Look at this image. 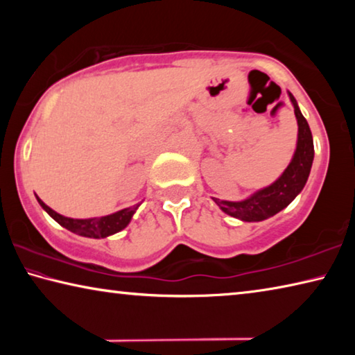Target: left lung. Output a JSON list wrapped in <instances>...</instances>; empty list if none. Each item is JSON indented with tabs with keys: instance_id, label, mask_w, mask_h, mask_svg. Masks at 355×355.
Instances as JSON below:
<instances>
[{
	"instance_id": "8db88e82",
	"label": "left lung",
	"mask_w": 355,
	"mask_h": 355,
	"mask_svg": "<svg viewBox=\"0 0 355 355\" xmlns=\"http://www.w3.org/2000/svg\"><path fill=\"white\" fill-rule=\"evenodd\" d=\"M290 98L294 106V114H296L299 135H297V147L290 166L286 167L285 172L277 182L272 183L268 188L255 192L249 199L243 202H227L219 200L213 197V200L218 203L222 211L230 214L232 218L241 219L245 222H258L264 220L271 216L277 214L285 207L290 205L300 191L304 189L307 178L310 175L311 163H313L315 147L313 137L307 123V120L300 112L299 106L290 94Z\"/></svg>"
}]
</instances>
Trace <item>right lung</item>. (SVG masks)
Returning <instances> with one entry per match:
<instances>
[{"label":"right lung","mask_w":355,"mask_h":355,"mask_svg":"<svg viewBox=\"0 0 355 355\" xmlns=\"http://www.w3.org/2000/svg\"><path fill=\"white\" fill-rule=\"evenodd\" d=\"M37 200L40 203V207L44 208L45 211L58 222V224H61L62 227L67 228V230L76 233V235L87 236V238H106L120 230H123V228L130 224V220L133 218L137 207H139V203H136L133 207L123 208L120 209V211L110 216H101V218L71 219V218H65V216L59 214L56 211H53V209L48 205H45L39 197Z\"/></svg>","instance_id":"add662e5"}]
</instances>
